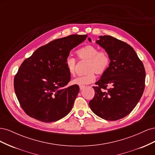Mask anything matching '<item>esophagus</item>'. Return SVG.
I'll use <instances>...</instances> for the list:
<instances>
[{
	"label": "esophagus",
	"mask_w": 155,
	"mask_h": 155,
	"mask_svg": "<svg viewBox=\"0 0 155 155\" xmlns=\"http://www.w3.org/2000/svg\"><path fill=\"white\" fill-rule=\"evenodd\" d=\"M85 85H79V88H80V90L81 91V90H83V89L85 88Z\"/></svg>",
	"instance_id": "obj_1"
}]
</instances>
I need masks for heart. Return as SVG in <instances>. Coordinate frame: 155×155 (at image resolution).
I'll list each match as a JSON object with an SVG mask.
<instances>
[{
  "instance_id": "1",
  "label": "heart",
  "mask_w": 155,
  "mask_h": 155,
  "mask_svg": "<svg viewBox=\"0 0 155 155\" xmlns=\"http://www.w3.org/2000/svg\"><path fill=\"white\" fill-rule=\"evenodd\" d=\"M76 54L79 59H87V74L78 76L72 80L76 85H84L92 83L95 81L96 72L98 74L104 73L110 64V57L105 50H99L94 45H87L77 50ZM76 59L72 56H68L65 60L66 66L69 74L74 76L76 72Z\"/></svg>"
}]
</instances>
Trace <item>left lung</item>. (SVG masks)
I'll use <instances>...</instances> for the list:
<instances>
[{"instance_id": "8db88e82", "label": "left lung", "mask_w": 155, "mask_h": 155, "mask_svg": "<svg viewBox=\"0 0 155 155\" xmlns=\"http://www.w3.org/2000/svg\"><path fill=\"white\" fill-rule=\"evenodd\" d=\"M88 40L91 41V39ZM96 43L109 54V67L93 87L89 101L100 118L116 121L128 115L137 105L145 88V70L132 46L110 35L100 36ZM109 86V88H107Z\"/></svg>"}]
</instances>
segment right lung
I'll return each instance as SVG.
<instances>
[{
	"instance_id": "1",
	"label": "right lung",
	"mask_w": 155,
	"mask_h": 155,
	"mask_svg": "<svg viewBox=\"0 0 155 155\" xmlns=\"http://www.w3.org/2000/svg\"><path fill=\"white\" fill-rule=\"evenodd\" d=\"M87 35H70L37 49L21 64L14 78V89L25 113L43 122L56 121L72 109L79 87L63 88L70 81L65 66L70 51Z\"/></svg>"
}]
</instances>
